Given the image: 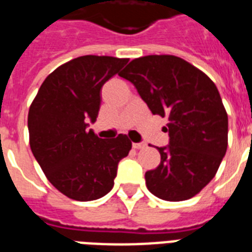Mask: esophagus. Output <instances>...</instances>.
<instances>
[{
    "mask_svg": "<svg viewBox=\"0 0 252 252\" xmlns=\"http://www.w3.org/2000/svg\"><path fill=\"white\" fill-rule=\"evenodd\" d=\"M132 147L135 150H142V148H146V143H132Z\"/></svg>",
    "mask_w": 252,
    "mask_h": 252,
    "instance_id": "1",
    "label": "esophagus"
}]
</instances>
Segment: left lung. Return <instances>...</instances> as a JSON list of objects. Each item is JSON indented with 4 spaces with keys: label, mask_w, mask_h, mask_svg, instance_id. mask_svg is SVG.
I'll list each match as a JSON object with an SVG mask.
<instances>
[{
    "label": "left lung",
    "mask_w": 252,
    "mask_h": 252,
    "mask_svg": "<svg viewBox=\"0 0 252 252\" xmlns=\"http://www.w3.org/2000/svg\"><path fill=\"white\" fill-rule=\"evenodd\" d=\"M120 76L134 84L152 114L169 118V144L158 147L161 161L146 172L147 189L169 202L192 198L215 177L228 147V114L216 86L168 54L132 60Z\"/></svg>",
    "instance_id": "8db88e82"
}]
</instances>
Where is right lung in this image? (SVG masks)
<instances>
[{
	"label": "right lung",
	"mask_w": 252,
	"mask_h": 252,
	"mask_svg": "<svg viewBox=\"0 0 252 252\" xmlns=\"http://www.w3.org/2000/svg\"><path fill=\"white\" fill-rule=\"evenodd\" d=\"M127 58L83 56L60 66L41 84L28 112L30 146L46 178L67 198L90 202L114 185L118 162L128 155L126 135L98 138L90 127L100 110V91Z\"/></svg>",
	"instance_id": "add662e5"
}]
</instances>
